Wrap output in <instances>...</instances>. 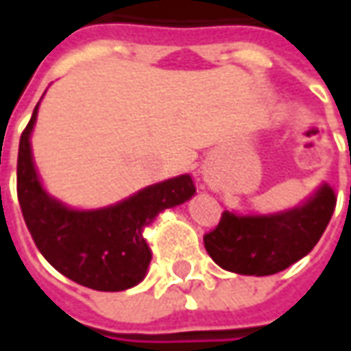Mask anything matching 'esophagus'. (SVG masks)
<instances>
[{"mask_svg": "<svg viewBox=\"0 0 351 351\" xmlns=\"http://www.w3.org/2000/svg\"><path fill=\"white\" fill-rule=\"evenodd\" d=\"M203 180H205V184L210 188V190H218V188H220L218 178H216V175L210 173V171H205V173H203Z\"/></svg>", "mask_w": 351, "mask_h": 351, "instance_id": "34e87169", "label": "esophagus"}]
</instances>
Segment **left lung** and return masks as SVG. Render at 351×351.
<instances>
[{"instance_id":"obj_1","label":"left lung","mask_w":351,"mask_h":351,"mask_svg":"<svg viewBox=\"0 0 351 351\" xmlns=\"http://www.w3.org/2000/svg\"><path fill=\"white\" fill-rule=\"evenodd\" d=\"M337 205L335 190L322 182L299 205L267 214L226 210L205 235L208 256L221 269L269 276L297 263L317 244Z\"/></svg>"}]
</instances>
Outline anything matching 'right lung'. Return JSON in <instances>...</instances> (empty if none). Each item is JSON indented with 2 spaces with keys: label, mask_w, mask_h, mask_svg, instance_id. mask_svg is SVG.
<instances>
[{
  "label": "right lung",
  "mask_w": 351,
  "mask_h": 351,
  "mask_svg": "<svg viewBox=\"0 0 351 351\" xmlns=\"http://www.w3.org/2000/svg\"><path fill=\"white\" fill-rule=\"evenodd\" d=\"M39 103L20 137L16 165L20 208L37 248L56 271L80 286L97 291L137 286L152 261L143 235L145 228L165 208L182 205L195 195L193 178L173 176L101 208L65 205L47 191L35 167L32 133Z\"/></svg>",
  "instance_id": "obj_1"
}]
</instances>
